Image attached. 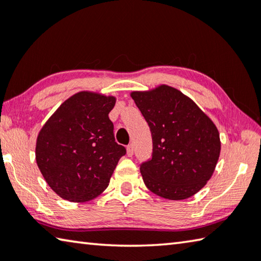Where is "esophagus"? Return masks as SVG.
<instances>
[{
	"instance_id": "obj_1",
	"label": "esophagus",
	"mask_w": 261,
	"mask_h": 261,
	"mask_svg": "<svg viewBox=\"0 0 261 261\" xmlns=\"http://www.w3.org/2000/svg\"><path fill=\"white\" fill-rule=\"evenodd\" d=\"M133 153H134L133 144H128L127 145V154L130 157V156H133Z\"/></svg>"
}]
</instances>
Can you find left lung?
Returning <instances> with one entry per match:
<instances>
[{
  "label": "left lung",
  "mask_w": 261,
  "mask_h": 261,
  "mask_svg": "<svg viewBox=\"0 0 261 261\" xmlns=\"http://www.w3.org/2000/svg\"><path fill=\"white\" fill-rule=\"evenodd\" d=\"M152 136V157L140 165L147 188L171 200L189 198L211 179L220 156L213 121L188 96L162 85L130 94Z\"/></svg>",
  "instance_id": "1"
}]
</instances>
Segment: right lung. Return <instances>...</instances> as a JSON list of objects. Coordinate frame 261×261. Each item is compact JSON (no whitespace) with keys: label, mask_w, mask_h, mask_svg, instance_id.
Wrapping results in <instances>:
<instances>
[{"label":"right lung","mask_w":261,"mask_h":261,"mask_svg":"<svg viewBox=\"0 0 261 261\" xmlns=\"http://www.w3.org/2000/svg\"><path fill=\"white\" fill-rule=\"evenodd\" d=\"M116 97L80 91L48 119L36 140L35 158L50 188L71 202H88L109 186L126 149L114 140L109 113Z\"/></svg>","instance_id":"obj_1"}]
</instances>
